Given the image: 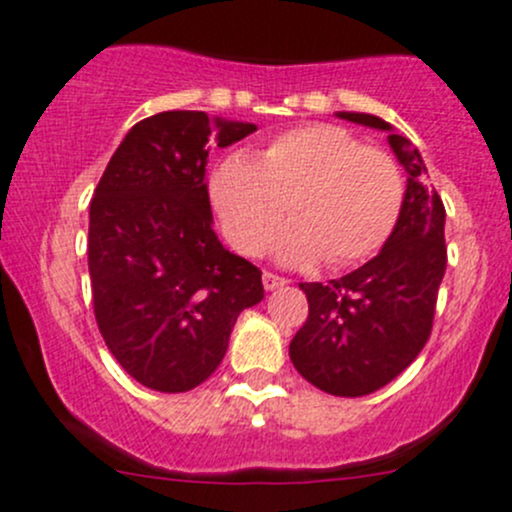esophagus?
Returning <instances> with one entry per match:
<instances>
[{
	"instance_id": "esophagus-1",
	"label": "esophagus",
	"mask_w": 512,
	"mask_h": 512,
	"mask_svg": "<svg viewBox=\"0 0 512 512\" xmlns=\"http://www.w3.org/2000/svg\"><path fill=\"white\" fill-rule=\"evenodd\" d=\"M286 278H281V276H276V273H271V271H263V288H266V291H273V288H278V286H286Z\"/></svg>"
}]
</instances>
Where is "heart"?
<instances>
[{"label": "heart", "mask_w": 512, "mask_h": 512, "mask_svg": "<svg viewBox=\"0 0 512 512\" xmlns=\"http://www.w3.org/2000/svg\"><path fill=\"white\" fill-rule=\"evenodd\" d=\"M209 196L226 239L246 256L261 254L283 214L293 224L278 234L273 254L288 266L318 261L353 266L373 256L403 209L401 169L338 126H303L276 136L254 156H224Z\"/></svg>", "instance_id": "obj_1"}]
</instances>
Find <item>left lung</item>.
<instances>
[{
  "mask_svg": "<svg viewBox=\"0 0 512 512\" xmlns=\"http://www.w3.org/2000/svg\"><path fill=\"white\" fill-rule=\"evenodd\" d=\"M336 116L388 131V144L406 169L398 224L381 254L331 283H301L308 318L288 346L293 368L331 396L358 398L401 376L426 346L443 281L445 209L426 186V164L388 121L358 111Z\"/></svg>",
  "mask_w": 512,
  "mask_h": 512,
  "instance_id": "left-lung-1",
  "label": "left lung"
}]
</instances>
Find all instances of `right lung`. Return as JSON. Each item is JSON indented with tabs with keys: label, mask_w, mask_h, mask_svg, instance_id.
Here are the masks:
<instances>
[{
	"label": "right lung",
	"mask_w": 512,
	"mask_h": 512,
	"mask_svg": "<svg viewBox=\"0 0 512 512\" xmlns=\"http://www.w3.org/2000/svg\"><path fill=\"white\" fill-rule=\"evenodd\" d=\"M256 124L161 111L129 129L89 206L94 316L111 356L151 391L184 393L224 361L261 271L214 234L206 161Z\"/></svg>",
	"instance_id": "obj_1"
}]
</instances>
